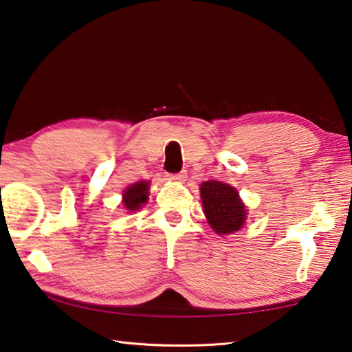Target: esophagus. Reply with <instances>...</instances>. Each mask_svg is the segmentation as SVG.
Returning <instances> with one entry per match:
<instances>
[{
    "mask_svg": "<svg viewBox=\"0 0 352 352\" xmlns=\"http://www.w3.org/2000/svg\"><path fill=\"white\" fill-rule=\"evenodd\" d=\"M186 170H182V172H178V174H170L169 175V180H172V182H184L186 180Z\"/></svg>",
    "mask_w": 352,
    "mask_h": 352,
    "instance_id": "esophagus-1",
    "label": "esophagus"
}]
</instances>
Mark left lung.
<instances>
[{
    "label": "left lung",
    "mask_w": 352,
    "mask_h": 352,
    "mask_svg": "<svg viewBox=\"0 0 352 352\" xmlns=\"http://www.w3.org/2000/svg\"><path fill=\"white\" fill-rule=\"evenodd\" d=\"M203 210L209 225L220 235L239 231L246 219L245 204L240 201L239 192L221 182H204L200 186Z\"/></svg>",
    "instance_id": "left-lung-1"
}]
</instances>
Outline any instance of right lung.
<instances>
[{
	"label": "right lung",
	"instance_id": "right-lung-1",
	"mask_svg": "<svg viewBox=\"0 0 352 352\" xmlns=\"http://www.w3.org/2000/svg\"><path fill=\"white\" fill-rule=\"evenodd\" d=\"M149 183L148 182H138V183H133L132 186L127 188L124 190V206L126 209L129 210H137L142 208V204L146 203V200H148V195H149Z\"/></svg>",
	"mask_w": 352,
	"mask_h": 352
}]
</instances>
